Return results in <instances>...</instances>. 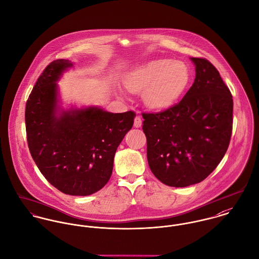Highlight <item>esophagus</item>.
Masks as SVG:
<instances>
[{"instance_id":"1","label":"esophagus","mask_w":259,"mask_h":259,"mask_svg":"<svg viewBox=\"0 0 259 259\" xmlns=\"http://www.w3.org/2000/svg\"><path fill=\"white\" fill-rule=\"evenodd\" d=\"M142 125V118L140 116H136L134 119V127L139 128Z\"/></svg>"}]
</instances>
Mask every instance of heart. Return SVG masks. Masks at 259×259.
<instances>
[{"label":"heart","instance_id":"heart-1","mask_svg":"<svg viewBox=\"0 0 259 259\" xmlns=\"http://www.w3.org/2000/svg\"><path fill=\"white\" fill-rule=\"evenodd\" d=\"M190 78V70L184 62L158 59L131 71L125 78V85L134 93L145 92L144 101L148 107L164 109L181 96Z\"/></svg>","mask_w":259,"mask_h":259}]
</instances>
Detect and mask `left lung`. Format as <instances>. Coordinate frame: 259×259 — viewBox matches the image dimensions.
Returning a JSON list of instances; mask_svg holds the SVG:
<instances>
[{"label": "left lung", "mask_w": 259, "mask_h": 259, "mask_svg": "<svg viewBox=\"0 0 259 259\" xmlns=\"http://www.w3.org/2000/svg\"><path fill=\"white\" fill-rule=\"evenodd\" d=\"M191 61L196 76L182 100L158 113H142L149 167L172 187L203 181L225 155L232 133L230 90L208 60Z\"/></svg>", "instance_id": "8db88e82"}]
</instances>
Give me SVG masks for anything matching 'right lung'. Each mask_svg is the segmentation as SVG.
<instances>
[{"instance_id": "1", "label": "right lung", "mask_w": 259, "mask_h": 259, "mask_svg": "<svg viewBox=\"0 0 259 259\" xmlns=\"http://www.w3.org/2000/svg\"><path fill=\"white\" fill-rule=\"evenodd\" d=\"M72 65L58 59L40 75L26 104V133L32 158L53 186L68 195L87 196L109 181L116 150L136 114L88 107L58 115L56 82Z\"/></svg>"}]
</instances>
